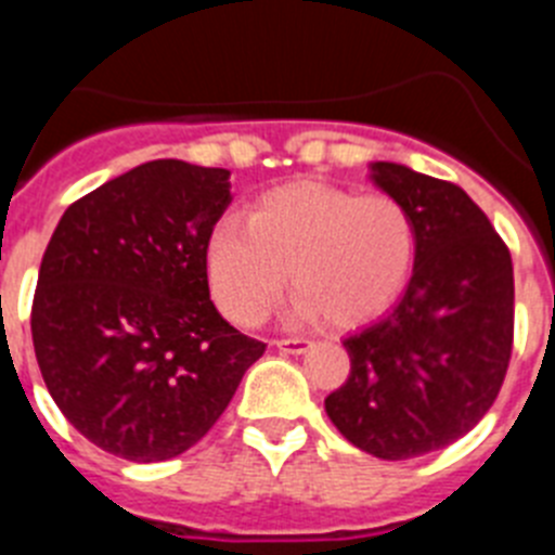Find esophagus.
I'll use <instances>...</instances> for the list:
<instances>
[{
  "instance_id": "obj_1",
  "label": "esophagus",
  "mask_w": 555,
  "mask_h": 555,
  "mask_svg": "<svg viewBox=\"0 0 555 555\" xmlns=\"http://www.w3.org/2000/svg\"><path fill=\"white\" fill-rule=\"evenodd\" d=\"M274 347L283 352H292V356H300V352H306L308 347H311V341H308L306 336H292V338H278Z\"/></svg>"
}]
</instances>
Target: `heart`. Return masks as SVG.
Listing matches in <instances>:
<instances>
[{
	"mask_svg": "<svg viewBox=\"0 0 555 555\" xmlns=\"http://www.w3.org/2000/svg\"><path fill=\"white\" fill-rule=\"evenodd\" d=\"M416 228L389 194L294 183L263 194L249 222L222 219L208 238V278L235 325L267 320L286 288L297 311L356 325L386 311L411 281Z\"/></svg>",
	"mask_w": 555,
	"mask_h": 555,
	"instance_id": "obj_1",
	"label": "heart"
}]
</instances>
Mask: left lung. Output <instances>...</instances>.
I'll return each mask as SVG.
<instances>
[{"label":"left lung","mask_w":555,"mask_h":555,"mask_svg":"<svg viewBox=\"0 0 555 555\" xmlns=\"http://www.w3.org/2000/svg\"><path fill=\"white\" fill-rule=\"evenodd\" d=\"M372 171L414 219V274L386 317L345 338L350 375L325 411L358 450L405 461L453 444L498 400L514 347V269L467 191L400 164Z\"/></svg>","instance_id":"8db88e82"}]
</instances>
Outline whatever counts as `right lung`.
<instances>
[{
    "label": "right lung",
    "instance_id": "1",
    "mask_svg": "<svg viewBox=\"0 0 555 555\" xmlns=\"http://www.w3.org/2000/svg\"><path fill=\"white\" fill-rule=\"evenodd\" d=\"M230 171L150 160L66 208L33 297L43 384L88 442L127 461L185 453L267 345L210 300L208 238Z\"/></svg>",
    "mask_w": 555,
    "mask_h": 555
}]
</instances>
